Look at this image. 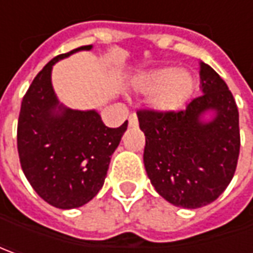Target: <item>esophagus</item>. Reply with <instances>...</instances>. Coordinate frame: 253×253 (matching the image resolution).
<instances>
[{
	"label": "esophagus",
	"mask_w": 253,
	"mask_h": 253,
	"mask_svg": "<svg viewBox=\"0 0 253 253\" xmlns=\"http://www.w3.org/2000/svg\"><path fill=\"white\" fill-rule=\"evenodd\" d=\"M128 122H129V126H136V125H138V117H136L135 112H132L131 115H129Z\"/></svg>",
	"instance_id": "1"
}]
</instances>
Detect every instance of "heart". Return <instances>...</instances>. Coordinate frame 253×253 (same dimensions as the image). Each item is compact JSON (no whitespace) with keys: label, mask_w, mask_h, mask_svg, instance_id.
<instances>
[{"label":"heart","mask_w":253,"mask_h":253,"mask_svg":"<svg viewBox=\"0 0 253 253\" xmlns=\"http://www.w3.org/2000/svg\"><path fill=\"white\" fill-rule=\"evenodd\" d=\"M194 77L176 69H159L143 74L135 83L142 94H153L152 105L158 111L171 112L180 110L194 91Z\"/></svg>","instance_id":"1"}]
</instances>
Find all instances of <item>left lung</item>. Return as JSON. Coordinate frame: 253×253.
<instances>
[{"instance_id": "1", "label": "left lung", "mask_w": 253, "mask_h": 253, "mask_svg": "<svg viewBox=\"0 0 253 253\" xmlns=\"http://www.w3.org/2000/svg\"><path fill=\"white\" fill-rule=\"evenodd\" d=\"M203 94L186 110H139L145 133L143 163L152 186L176 207L199 209L227 189L239 156V114L228 85L200 62ZM214 111L210 122L202 115Z\"/></svg>"}]
</instances>
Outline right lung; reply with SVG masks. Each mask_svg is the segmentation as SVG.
<instances>
[{
    "instance_id": "1",
    "label": "right lung",
    "mask_w": 253,
    "mask_h": 253,
    "mask_svg": "<svg viewBox=\"0 0 253 253\" xmlns=\"http://www.w3.org/2000/svg\"><path fill=\"white\" fill-rule=\"evenodd\" d=\"M91 47L52 59L36 74L21 104L16 133L21 168L35 191L56 209H77L97 196L128 126L125 121L120 128H108L94 110L59 104L50 77L53 64Z\"/></svg>"
}]
</instances>
